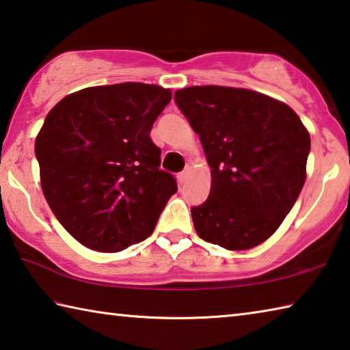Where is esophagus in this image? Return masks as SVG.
I'll return each instance as SVG.
<instances>
[{"mask_svg": "<svg viewBox=\"0 0 350 350\" xmlns=\"http://www.w3.org/2000/svg\"><path fill=\"white\" fill-rule=\"evenodd\" d=\"M189 174V167H187L183 171H180L179 174H177V180H179V183H183L187 180V177Z\"/></svg>", "mask_w": 350, "mask_h": 350, "instance_id": "1", "label": "esophagus"}]
</instances>
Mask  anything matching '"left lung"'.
<instances>
[{
  "mask_svg": "<svg viewBox=\"0 0 350 350\" xmlns=\"http://www.w3.org/2000/svg\"><path fill=\"white\" fill-rule=\"evenodd\" d=\"M174 100L211 168L208 198L191 208L199 238L227 250L259 245L306 182L310 135L303 122L286 103L242 88H183Z\"/></svg>",
  "mask_w": 350,
  "mask_h": 350,
  "instance_id": "1",
  "label": "left lung"
}]
</instances>
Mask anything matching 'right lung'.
<instances>
[{"label":"right lung","mask_w":350,"mask_h":350,"mask_svg":"<svg viewBox=\"0 0 350 350\" xmlns=\"http://www.w3.org/2000/svg\"><path fill=\"white\" fill-rule=\"evenodd\" d=\"M171 91L117 83L77 91L47 114L35 140L43 194L74 238L114 253L146 239L176 179L150 137Z\"/></svg>","instance_id":"obj_1"}]
</instances>
